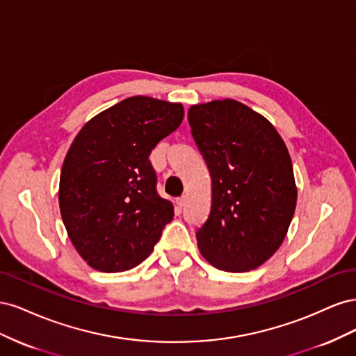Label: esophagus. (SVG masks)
Returning a JSON list of instances; mask_svg holds the SVG:
<instances>
[{"label":"esophagus","mask_w":356,"mask_h":356,"mask_svg":"<svg viewBox=\"0 0 356 356\" xmlns=\"http://www.w3.org/2000/svg\"><path fill=\"white\" fill-rule=\"evenodd\" d=\"M177 204H178L179 208H184V207H186V197H184V196L178 197V199H177Z\"/></svg>","instance_id":"esophagus-1"}]
</instances>
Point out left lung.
Listing matches in <instances>:
<instances>
[{"label": "left lung", "mask_w": 356, "mask_h": 356, "mask_svg": "<svg viewBox=\"0 0 356 356\" xmlns=\"http://www.w3.org/2000/svg\"><path fill=\"white\" fill-rule=\"evenodd\" d=\"M188 123L212 178L209 217L196 232L202 255L224 272L261 266L296 211L285 143L263 115L233 99L193 105Z\"/></svg>", "instance_id": "obj_1"}]
</instances>
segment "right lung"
Here are the masks:
<instances>
[{
  "label": "right lung",
  "mask_w": 356,
  "mask_h": 356,
  "mask_svg": "<svg viewBox=\"0 0 356 356\" xmlns=\"http://www.w3.org/2000/svg\"><path fill=\"white\" fill-rule=\"evenodd\" d=\"M182 118L181 104L132 96L75 136L60 170L59 208L75 250L96 270L124 272L143 263L174 218L148 157Z\"/></svg>",
  "instance_id": "obj_1"
}]
</instances>
